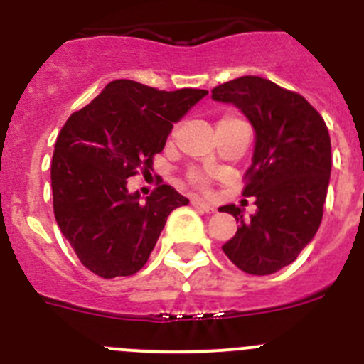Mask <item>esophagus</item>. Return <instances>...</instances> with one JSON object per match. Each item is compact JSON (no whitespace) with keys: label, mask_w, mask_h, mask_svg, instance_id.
I'll use <instances>...</instances> for the list:
<instances>
[{"label":"esophagus","mask_w":364,"mask_h":364,"mask_svg":"<svg viewBox=\"0 0 364 364\" xmlns=\"http://www.w3.org/2000/svg\"><path fill=\"white\" fill-rule=\"evenodd\" d=\"M191 204H193V208H197V210H200V211H205V213H213L215 211L213 205L208 204V202H204V200H198V198H195Z\"/></svg>","instance_id":"34e87169"}]
</instances>
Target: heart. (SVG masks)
I'll use <instances>...</instances> for the list:
<instances>
[{
	"mask_svg": "<svg viewBox=\"0 0 364 364\" xmlns=\"http://www.w3.org/2000/svg\"><path fill=\"white\" fill-rule=\"evenodd\" d=\"M191 182L195 186H198V188H202L204 189L205 186H208V180H205V176L204 175H200V173H191Z\"/></svg>",
	"mask_w": 364,
	"mask_h": 364,
	"instance_id": "1",
	"label": "heart"
}]
</instances>
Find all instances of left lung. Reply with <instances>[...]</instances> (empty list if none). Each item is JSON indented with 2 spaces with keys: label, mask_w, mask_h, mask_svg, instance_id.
<instances>
[{
  "label": "left lung",
  "mask_w": 364,
  "mask_h": 364,
  "mask_svg": "<svg viewBox=\"0 0 364 364\" xmlns=\"http://www.w3.org/2000/svg\"><path fill=\"white\" fill-rule=\"evenodd\" d=\"M211 98L239 107L255 129L242 195L255 197L257 211L244 218L235 204L218 208L240 222L222 252L250 275H272L291 264L321 226L332 171L328 127L306 98L259 76L222 83Z\"/></svg>",
  "instance_id": "8db88e82"
}]
</instances>
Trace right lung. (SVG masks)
Wrapping results in <instances>:
<instances>
[{"mask_svg":"<svg viewBox=\"0 0 364 364\" xmlns=\"http://www.w3.org/2000/svg\"><path fill=\"white\" fill-rule=\"evenodd\" d=\"M205 95L114 80L65 122L50 166L54 217L87 269L104 279L142 269L169 213L189 204L167 184L142 200L127 178L153 166L173 124Z\"/></svg>","mask_w":364,"mask_h":364,"instance_id":"1","label":"right lung"}]
</instances>
